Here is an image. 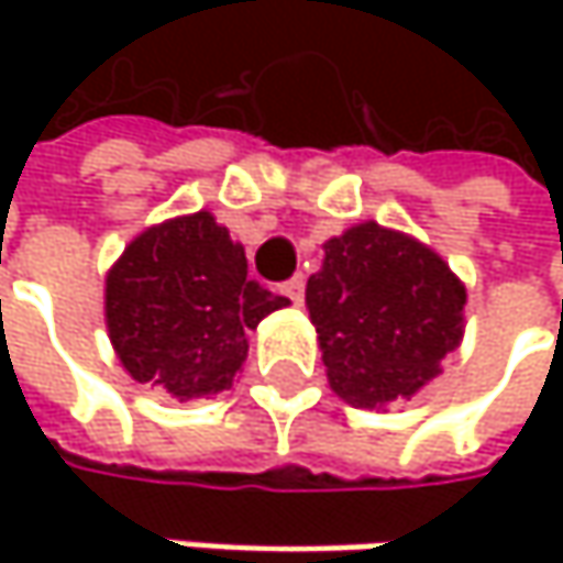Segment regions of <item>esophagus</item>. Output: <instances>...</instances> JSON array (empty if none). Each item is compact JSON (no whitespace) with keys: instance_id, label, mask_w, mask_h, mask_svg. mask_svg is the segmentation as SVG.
<instances>
[{"instance_id":"1","label":"esophagus","mask_w":563,"mask_h":563,"mask_svg":"<svg viewBox=\"0 0 563 563\" xmlns=\"http://www.w3.org/2000/svg\"><path fill=\"white\" fill-rule=\"evenodd\" d=\"M283 296H289L292 302H302V289H306V280L302 277H292V280H286L280 286Z\"/></svg>"}]
</instances>
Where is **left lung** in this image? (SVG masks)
Segmentation results:
<instances>
[{
	"label": "left lung",
	"mask_w": 563,
	"mask_h": 563,
	"mask_svg": "<svg viewBox=\"0 0 563 563\" xmlns=\"http://www.w3.org/2000/svg\"><path fill=\"white\" fill-rule=\"evenodd\" d=\"M322 251L306 309L332 391L362 407L410 397L463 339V283L430 247L375 221Z\"/></svg>",
	"instance_id": "1"
}]
</instances>
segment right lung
I'll return each mask as SVG.
<instances>
[{
	"instance_id": "right-lung-1",
	"label": "right lung",
	"mask_w": 563,
	"mask_h": 563,
	"mask_svg": "<svg viewBox=\"0 0 563 563\" xmlns=\"http://www.w3.org/2000/svg\"><path fill=\"white\" fill-rule=\"evenodd\" d=\"M247 277L244 247L208 211L140 234L107 277V329L123 368L178 400L224 391L247 329L286 306Z\"/></svg>"
}]
</instances>
